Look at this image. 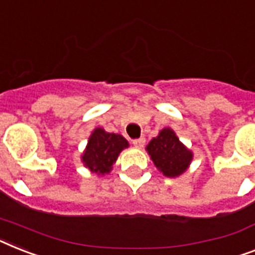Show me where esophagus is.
<instances>
[{
	"mask_svg": "<svg viewBox=\"0 0 255 255\" xmlns=\"http://www.w3.org/2000/svg\"><path fill=\"white\" fill-rule=\"evenodd\" d=\"M132 144H133L136 148H142V146L145 145V137L142 136V137L140 138H134V140H132Z\"/></svg>",
	"mask_w": 255,
	"mask_h": 255,
	"instance_id": "1",
	"label": "esophagus"
}]
</instances>
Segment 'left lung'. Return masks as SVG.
<instances>
[{
    "label": "left lung",
    "mask_w": 255,
    "mask_h": 255,
    "mask_svg": "<svg viewBox=\"0 0 255 255\" xmlns=\"http://www.w3.org/2000/svg\"><path fill=\"white\" fill-rule=\"evenodd\" d=\"M154 165L166 177H178L187 169L192 153L185 148L170 128H165L146 146Z\"/></svg>",
    "instance_id": "obj_1"
}]
</instances>
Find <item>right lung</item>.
Segmentation results:
<instances>
[{
	"label": "right lung",
	"instance_id": "1",
	"mask_svg": "<svg viewBox=\"0 0 255 255\" xmlns=\"http://www.w3.org/2000/svg\"><path fill=\"white\" fill-rule=\"evenodd\" d=\"M128 146V141L118 133H109L102 128H97L89 138L82 161L97 174L109 173L117 161L119 153Z\"/></svg>",
	"mask_w": 255,
	"mask_h": 255
}]
</instances>
